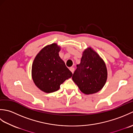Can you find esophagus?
Instances as JSON below:
<instances>
[{"instance_id":"34e87169","label":"esophagus","mask_w":133,"mask_h":133,"mask_svg":"<svg viewBox=\"0 0 133 133\" xmlns=\"http://www.w3.org/2000/svg\"><path fill=\"white\" fill-rule=\"evenodd\" d=\"M70 70L72 72V73H74V67H70Z\"/></svg>"}]
</instances>
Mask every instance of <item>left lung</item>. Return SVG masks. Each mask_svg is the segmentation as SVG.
Here are the masks:
<instances>
[{"label": "left lung", "mask_w": 133, "mask_h": 133, "mask_svg": "<svg viewBox=\"0 0 133 133\" xmlns=\"http://www.w3.org/2000/svg\"><path fill=\"white\" fill-rule=\"evenodd\" d=\"M72 79L81 92L92 94L103 88L107 78V70L104 61L91 47L83 51L80 64Z\"/></svg>", "instance_id": "1"}]
</instances>
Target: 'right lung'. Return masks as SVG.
I'll return each instance as SVG.
<instances>
[{"label": "right lung", "instance_id": "obj_1", "mask_svg": "<svg viewBox=\"0 0 133 133\" xmlns=\"http://www.w3.org/2000/svg\"><path fill=\"white\" fill-rule=\"evenodd\" d=\"M60 50L61 47L56 43L49 44L38 52L34 60L32 80L37 87L44 92L57 91L61 84L72 75L59 55Z\"/></svg>", "mask_w": 133, "mask_h": 133}]
</instances>
